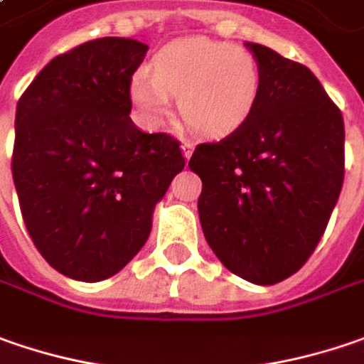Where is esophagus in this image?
I'll return each mask as SVG.
<instances>
[{
	"label": "esophagus",
	"mask_w": 364,
	"mask_h": 364,
	"mask_svg": "<svg viewBox=\"0 0 364 364\" xmlns=\"http://www.w3.org/2000/svg\"><path fill=\"white\" fill-rule=\"evenodd\" d=\"M192 151H194V143H192V141H184V143H182V155H184L186 159H191Z\"/></svg>",
	"instance_id": "34e87169"
}]
</instances>
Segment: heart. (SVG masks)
Returning <instances> with one entry per match:
<instances>
[{
	"instance_id": "heart-1",
	"label": "heart",
	"mask_w": 364,
	"mask_h": 364,
	"mask_svg": "<svg viewBox=\"0 0 364 364\" xmlns=\"http://www.w3.org/2000/svg\"><path fill=\"white\" fill-rule=\"evenodd\" d=\"M260 92V69L252 53L209 38H182L164 46L151 73L133 75L131 96L143 117L161 120L178 98L184 122L205 135H225L252 112Z\"/></svg>"
}]
</instances>
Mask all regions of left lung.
I'll use <instances>...</instances> for the list:
<instances>
[{"mask_svg": "<svg viewBox=\"0 0 364 364\" xmlns=\"http://www.w3.org/2000/svg\"><path fill=\"white\" fill-rule=\"evenodd\" d=\"M260 69L247 119L200 143L188 168L203 180L198 217L233 274L277 284L314 254L344 180V120L318 77L268 46L245 43Z\"/></svg>", "mask_w": 364, "mask_h": 364, "instance_id": "8db88e82", "label": "left lung"}]
</instances>
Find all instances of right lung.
Returning a JSON list of instances; mask_svg holds the SVG:
<instances>
[{
    "instance_id": "1",
    "label": "right lung",
    "mask_w": 364,
    "mask_h": 364,
    "mask_svg": "<svg viewBox=\"0 0 364 364\" xmlns=\"http://www.w3.org/2000/svg\"><path fill=\"white\" fill-rule=\"evenodd\" d=\"M147 45L106 36L55 57L16 108L11 176L46 262L98 282L135 258L155 205L184 168L180 143L131 120V80Z\"/></svg>"
}]
</instances>
